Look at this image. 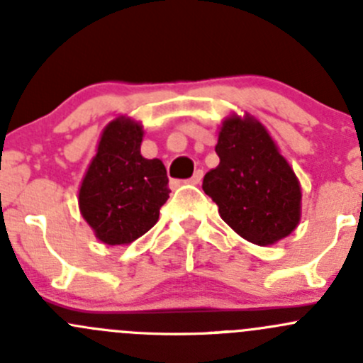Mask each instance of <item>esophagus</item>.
I'll use <instances>...</instances> for the list:
<instances>
[{
    "label": "esophagus",
    "instance_id": "obj_1",
    "mask_svg": "<svg viewBox=\"0 0 363 363\" xmlns=\"http://www.w3.org/2000/svg\"><path fill=\"white\" fill-rule=\"evenodd\" d=\"M202 177H203V172L202 170H196L195 174H193V177L189 179V182H191V184H200Z\"/></svg>",
    "mask_w": 363,
    "mask_h": 363
}]
</instances>
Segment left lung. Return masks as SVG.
<instances>
[{"mask_svg": "<svg viewBox=\"0 0 363 363\" xmlns=\"http://www.w3.org/2000/svg\"><path fill=\"white\" fill-rule=\"evenodd\" d=\"M219 164L203 177V191L226 225L258 246L290 235L300 221L298 179L258 121L232 116L216 145Z\"/></svg>", "mask_w": 363, "mask_h": 363, "instance_id": "obj_1", "label": "left lung"}]
</instances>
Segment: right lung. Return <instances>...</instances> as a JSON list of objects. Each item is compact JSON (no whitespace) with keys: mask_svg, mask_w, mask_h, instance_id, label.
Returning a JSON list of instances; mask_svg holds the SVG:
<instances>
[{"mask_svg":"<svg viewBox=\"0 0 363 363\" xmlns=\"http://www.w3.org/2000/svg\"><path fill=\"white\" fill-rule=\"evenodd\" d=\"M142 137L140 124L124 117L112 121L80 186V212L108 246L130 244L149 232L168 200L167 168L140 155Z\"/></svg>","mask_w":363,"mask_h":363,"instance_id":"add662e5","label":"right lung"}]
</instances>
